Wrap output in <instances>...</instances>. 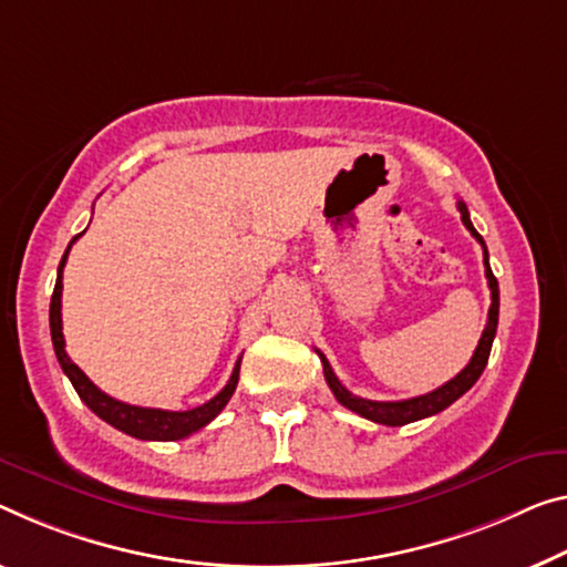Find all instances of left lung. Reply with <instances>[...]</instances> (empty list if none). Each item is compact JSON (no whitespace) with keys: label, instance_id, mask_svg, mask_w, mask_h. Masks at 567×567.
<instances>
[{"label":"left lung","instance_id":"1","mask_svg":"<svg viewBox=\"0 0 567 567\" xmlns=\"http://www.w3.org/2000/svg\"><path fill=\"white\" fill-rule=\"evenodd\" d=\"M458 213H461V223L466 225L468 233L474 235V238L482 243L484 248V268H486V281H489V289H492V307H489V319H486V329L482 332V339H478L476 344V352L472 360L464 370H461L454 380H449L446 385L435 388L433 393H425V395H417L411 400H395V403H378V400H364V398H357L352 395L350 390H347L342 382L337 380V374L329 368L327 357L317 350V354L321 357V364H324V378H327V385L332 388L334 398L342 403L344 408H350L352 413L368 417L372 423H382V425H405V423H413V421H421V417H429L435 415L441 411H446V408L458 400L461 395L466 393L468 388L474 385V382L482 378V372L486 368V360H489V352H492V342H494V334H496V321H499V284H496V278L489 268V254H486V246H484V238L474 230L472 225V217H468L466 205L458 199Z\"/></svg>","mask_w":567,"mask_h":567}]
</instances>
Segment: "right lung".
I'll return each instance as SVG.
<instances>
[{"instance_id": "right-lung-1", "label": "right lung", "mask_w": 567, "mask_h": 567, "mask_svg": "<svg viewBox=\"0 0 567 567\" xmlns=\"http://www.w3.org/2000/svg\"><path fill=\"white\" fill-rule=\"evenodd\" d=\"M81 238L75 235L71 240L73 243ZM71 246H68L63 260L58 266V281H55V291H52L50 299V337H52V347H55V357L60 362V368L68 374V380L73 382L75 393L81 395V400L91 411L101 417V421L111 423L113 429L124 431L134 439L142 441H179L193 435L195 431L205 429L213 417L228 405V400L235 393V385H238V374H240V360L235 362L233 374L220 393H217L213 400H207L205 405H197L193 411H162V408H138V405H128L121 403V400L111 398L93 385L78 364L68 357L65 352V339H63V317H60V296H63V268L68 254H71Z\"/></svg>"}]
</instances>
